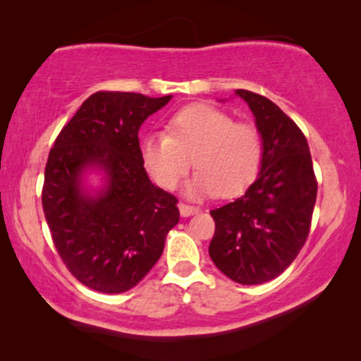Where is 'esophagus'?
<instances>
[{
    "label": "esophagus",
    "instance_id": "34e87169",
    "mask_svg": "<svg viewBox=\"0 0 361 361\" xmlns=\"http://www.w3.org/2000/svg\"><path fill=\"white\" fill-rule=\"evenodd\" d=\"M179 212H180L182 216H190V215L197 214V212H199V209H197V207L187 205V204H184V202H180V204H179Z\"/></svg>",
    "mask_w": 361,
    "mask_h": 361
}]
</instances>
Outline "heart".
<instances>
[{"instance_id": "1", "label": "heart", "mask_w": 361, "mask_h": 361, "mask_svg": "<svg viewBox=\"0 0 361 361\" xmlns=\"http://www.w3.org/2000/svg\"><path fill=\"white\" fill-rule=\"evenodd\" d=\"M166 135H146L141 140L142 164L157 184L174 189L189 169L197 167L185 184L189 197H235L248 189L263 162V141L250 123L210 103H192L177 110L167 121Z\"/></svg>"}]
</instances>
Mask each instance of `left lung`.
I'll return each mask as SVG.
<instances>
[{"instance_id": "1", "label": "left lung", "mask_w": 361, "mask_h": 361, "mask_svg": "<svg viewBox=\"0 0 361 361\" xmlns=\"http://www.w3.org/2000/svg\"><path fill=\"white\" fill-rule=\"evenodd\" d=\"M235 93L253 111L263 162L245 195L210 212L215 235L209 255L226 278L255 286L274 279L299 255L310 230L317 180L299 126L266 97Z\"/></svg>"}]
</instances>
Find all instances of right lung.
I'll return each instance as SVG.
<instances>
[{"label":"right lung","mask_w":361,"mask_h":361,"mask_svg":"<svg viewBox=\"0 0 361 361\" xmlns=\"http://www.w3.org/2000/svg\"><path fill=\"white\" fill-rule=\"evenodd\" d=\"M161 98L97 92L59 133L44 172L42 209L67 269L98 293L120 294L140 283L161 258L179 221L177 199L147 177L137 131ZM104 176L90 191L87 171Z\"/></svg>","instance_id":"1"}]
</instances>
